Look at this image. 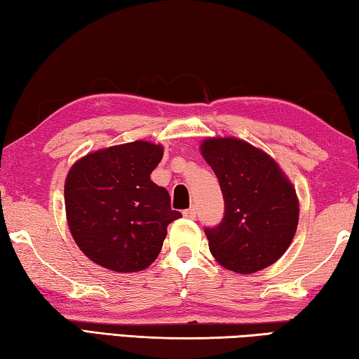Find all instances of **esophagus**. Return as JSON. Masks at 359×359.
I'll return each mask as SVG.
<instances>
[{
	"instance_id": "obj_1",
	"label": "esophagus",
	"mask_w": 359,
	"mask_h": 359,
	"mask_svg": "<svg viewBox=\"0 0 359 359\" xmlns=\"http://www.w3.org/2000/svg\"><path fill=\"white\" fill-rule=\"evenodd\" d=\"M184 217H185V218H191V220H194V218H196V209L190 208V209L184 210Z\"/></svg>"
}]
</instances>
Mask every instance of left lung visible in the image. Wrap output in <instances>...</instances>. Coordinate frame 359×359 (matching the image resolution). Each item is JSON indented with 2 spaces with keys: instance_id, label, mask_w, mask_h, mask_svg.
Instances as JSON below:
<instances>
[{
  "instance_id": "1",
  "label": "left lung",
  "mask_w": 359,
  "mask_h": 359,
  "mask_svg": "<svg viewBox=\"0 0 359 359\" xmlns=\"http://www.w3.org/2000/svg\"><path fill=\"white\" fill-rule=\"evenodd\" d=\"M201 151L224 201L222 222L204 228L212 255L239 274L276 263L293 241L299 218L293 185L269 155L241 139H208Z\"/></svg>"
}]
</instances>
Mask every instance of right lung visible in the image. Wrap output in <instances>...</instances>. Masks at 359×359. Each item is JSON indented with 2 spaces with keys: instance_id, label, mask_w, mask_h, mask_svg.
<instances>
[{
  "instance_id": "1",
  "label": "right lung",
  "mask_w": 359,
  "mask_h": 359,
  "mask_svg": "<svg viewBox=\"0 0 359 359\" xmlns=\"http://www.w3.org/2000/svg\"><path fill=\"white\" fill-rule=\"evenodd\" d=\"M163 147L115 145L77 161L66 177L65 205L79 248L115 272L142 271L156 259L168 224L182 217L165 187L150 180Z\"/></svg>"
}]
</instances>
